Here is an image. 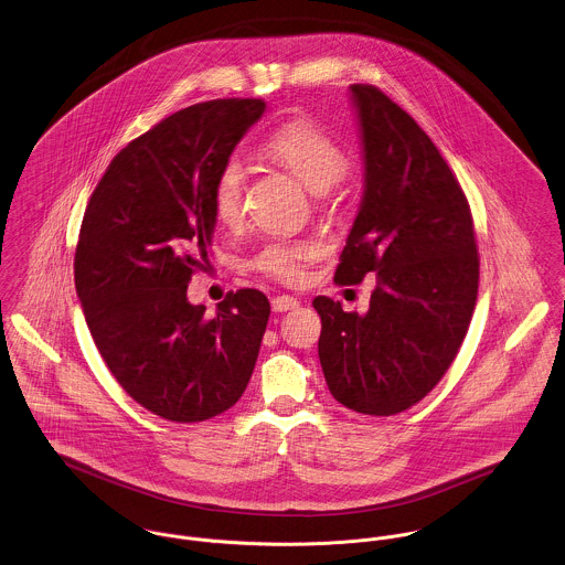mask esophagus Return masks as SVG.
I'll return each mask as SVG.
<instances>
[{"label":"esophagus","mask_w":565,"mask_h":565,"mask_svg":"<svg viewBox=\"0 0 565 565\" xmlns=\"http://www.w3.org/2000/svg\"><path fill=\"white\" fill-rule=\"evenodd\" d=\"M298 307V300L294 296H276L271 300V311L274 313H287V311H294Z\"/></svg>","instance_id":"esophagus-1"}]
</instances>
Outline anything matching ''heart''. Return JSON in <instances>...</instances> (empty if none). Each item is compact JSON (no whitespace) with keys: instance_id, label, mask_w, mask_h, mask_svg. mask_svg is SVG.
<instances>
[{"instance_id":"b5f03b06","label":"heart","mask_w":565,"mask_h":565,"mask_svg":"<svg viewBox=\"0 0 565 565\" xmlns=\"http://www.w3.org/2000/svg\"><path fill=\"white\" fill-rule=\"evenodd\" d=\"M269 159L289 169L311 193L322 195L339 184L350 161L345 150L330 139L309 119H296L280 126L265 143ZM247 182V167L239 154L222 162L213 186L211 204L215 217L231 226L237 224L243 213V195ZM316 256V247L307 242H269L254 256V267L282 282H298L305 274V265Z\"/></svg>"}]
</instances>
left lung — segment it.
Instances as JSON below:
<instances>
[{
  "label": "left lung",
  "mask_w": 565,
  "mask_h": 565,
  "mask_svg": "<svg viewBox=\"0 0 565 565\" xmlns=\"http://www.w3.org/2000/svg\"><path fill=\"white\" fill-rule=\"evenodd\" d=\"M363 198L337 285L376 274L367 313L318 296V343L337 403L394 415L419 403L455 361L475 313L479 254L468 200L428 135L370 84H352Z\"/></svg>",
  "instance_id": "8db88e82"
}]
</instances>
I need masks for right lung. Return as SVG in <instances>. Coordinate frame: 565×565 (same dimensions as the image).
I'll use <instances>...</instances> for the list:
<instances>
[{"label": "right lung", "mask_w": 565, "mask_h": 565, "mask_svg": "<svg viewBox=\"0 0 565 565\" xmlns=\"http://www.w3.org/2000/svg\"><path fill=\"white\" fill-rule=\"evenodd\" d=\"M263 113L260 99L173 113L110 161L84 211L74 271L90 337L126 394L169 422L228 411L254 372L265 294L231 291L209 318L186 287L213 243V180Z\"/></svg>", "instance_id": "obj_1"}]
</instances>
